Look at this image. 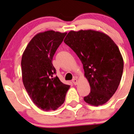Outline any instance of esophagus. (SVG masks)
I'll return each mask as SVG.
<instances>
[{
	"label": "esophagus",
	"instance_id": "esophagus-1",
	"mask_svg": "<svg viewBox=\"0 0 134 134\" xmlns=\"http://www.w3.org/2000/svg\"><path fill=\"white\" fill-rule=\"evenodd\" d=\"M72 82L75 85H76L78 84V80H76V78H74V79L72 80Z\"/></svg>",
	"mask_w": 134,
	"mask_h": 134
}]
</instances>
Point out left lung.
Here are the masks:
<instances>
[{
  "mask_svg": "<svg viewBox=\"0 0 134 134\" xmlns=\"http://www.w3.org/2000/svg\"><path fill=\"white\" fill-rule=\"evenodd\" d=\"M80 58L91 92L84 100L93 106L105 104L116 91L124 62L113 40L94 30L70 31L64 40Z\"/></svg>",
  "mask_w": 134,
  "mask_h": 134,
  "instance_id": "8db88e82",
  "label": "left lung"
}]
</instances>
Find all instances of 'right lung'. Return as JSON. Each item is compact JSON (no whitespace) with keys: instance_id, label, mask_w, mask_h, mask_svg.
I'll list each match as a JSON object with an SVG mask.
<instances>
[{"instance_id":"add662e5","label":"right lung","mask_w":134,"mask_h":134,"mask_svg":"<svg viewBox=\"0 0 134 134\" xmlns=\"http://www.w3.org/2000/svg\"><path fill=\"white\" fill-rule=\"evenodd\" d=\"M67 33L47 31L31 39L21 59L22 79L28 95L37 107L56 110L64 102L70 86L55 76L53 58Z\"/></svg>"}]
</instances>
